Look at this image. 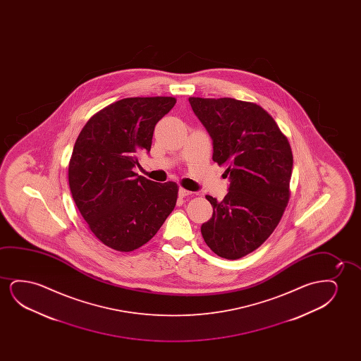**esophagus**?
Wrapping results in <instances>:
<instances>
[{"label": "esophagus", "instance_id": "obj_1", "mask_svg": "<svg viewBox=\"0 0 361 361\" xmlns=\"http://www.w3.org/2000/svg\"><path fill=\"white\" fill-rule=\"evenodd\" d=\"M190 195H192V192L185 190V188H180V190H178V196H180V197H186V196H190Z\"/></svg>", "mask_w": 361, "mask_h": 361}]
</instances>
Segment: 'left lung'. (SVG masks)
<instances>
[{
    "label": "left lung",
    "mask_w": 361,
    "mask_h": 361,
    "mask_svg": "<svg viewBox=\"0 0 361 361\" xmlns=\"http://www.w3.org/2000/svg\"><path fill=\"white\" fill-rule=\"evenodd\" d=\"M192 111L213 142V161L226 166L228 193L206 196L212 218L201 226L218 257L235 260L260 247L281 219L290 198L293 157L286 137L259 104L190 97Z\"/></svg>",
    "instance_id": "obj_1"
}]
</instances>
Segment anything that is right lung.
<instances>
[{
  "mask_svg": "<svg viewBox=\"0 0 361 361\" xmlns=\"http://www.w3.org/2000/svg\"><path fill=\"white\" fill-rule=\"evenodd\" d=\"M175 104L161 96L119 99L92 116L75 142L70 191L91 232L114 250L148 243L176 204V183L133 171L139 155L150 152L155 124Z\"/></svg>",
  "mask_w": 361,
  "mask_h": 361,
  "instance_id": "obj_1",
  "label": "right lung"
}]
</instances>
